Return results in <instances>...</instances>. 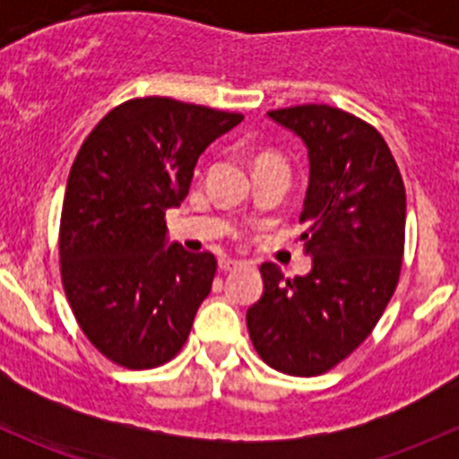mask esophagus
<instances>
[{
  "instance_id": "esophagus-1",
  "label": "esophagus",
  "mask_w": 459,
  "mask_h": 459,
  "mask_svg": "<svg viewBox=\"0 0 459 459\" xmlns=\"http://www.w3.org/2000/svg\"><path fill=\"white\" fill-rule=\"evenodd\" d=\"M242 266V262H239V259H230V257H224V259H220V268L224 273H230V271H235V268H239Z\"/></svg>"
}]
</instances>
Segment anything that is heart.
<instances>
[{"label": "heart", "mask_w": 459, "mask_h": 459, "mask_svg": "<svg viewBox=\"0 0 459 459\" xmlns=\"http://www.w3.org/2000/svg\"><path fill=\"white\" fill-rule=\"evenodd\" d=\"M262 157H271V155H262ZM262 157H259V160H262Z\"/></svg>", "instance_id": "b5f03b06"}]
</instances>
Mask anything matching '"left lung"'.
I'll return each mask as SVG.
<instances>
[{"mask_svg": "<svg viewBox=\"0 0 459 459\" xmlns=\"http://www.w3.org/2000/svg\"><path fill=\"white\" fill-rule=\"evenodd\" d=\"M308 148L299 221L313 268L284 277L262 264L264 293L247 313L257 355L275 371L313 377L349 358L375 328L400 281L406 191L384 137L328 104L268 110Z\"/></svg>", "mask_w": 459, "mask_h": 459, "instance_id": "8db88e82", "label": "left lung"}]
</instances>
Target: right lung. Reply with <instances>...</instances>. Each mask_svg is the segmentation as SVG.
Returning a JSON list of instances; mask_svg holds the SVG:
<instances>
[{
	"label": "right lung",
	"instance_id": "add662e5",
	"mask_svg": "<svg viewBox=\"0 0 459 459\" xmlns=\"http://www.w3.org/2000/svg\"><path fill=\"white\" fill-rule=\"evenodd\" d=\"M244 115L135 97L82 143L64 195L59 271L71 311L117 367L155 368L182 351L217 259L166 247V211L188 195L197 157Z\"/></svg>",
	"mask_w": 459,
	"mask_h": 459
}]
</instances>
